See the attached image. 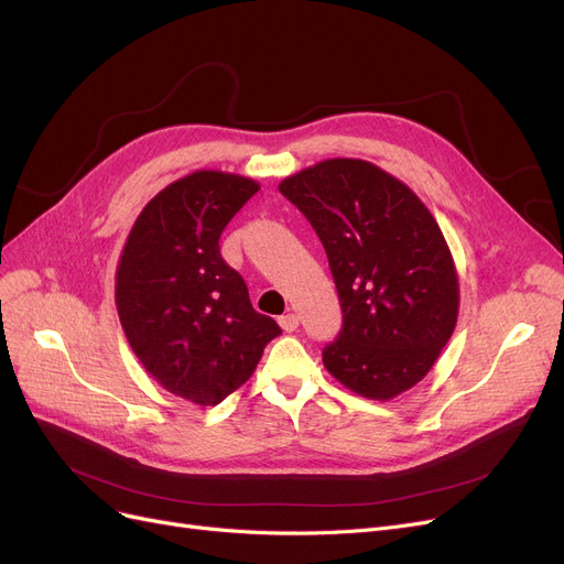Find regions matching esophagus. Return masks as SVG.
Returning <instances> with one entry per match:
<instances>
[{
    "mask_svg": "<svg viewBox=\"0 0 564 564\" xmlns=\"http://www.w3.org/2000/svg\"><path fill=\"white\" fill-rule=\"evenodd\" d=\"M279 324H281L283 332L292 334V332H297V327H300V317L294 313H285V315L279 317Z\"/></svg>",
    "mask_w": 564,
    "mask_h": 564,
    "instance_id": "1",
    "label": "esophagus"
}]
</instances>
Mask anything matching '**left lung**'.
<instances>
[{"label":"left lung","mask_w":564,"mask_h":564,"mask_svg":"<svg viewBox=\"0 0 564 564\" xmlns=\"http://www.w3.org/2000/svg\"><path fill=\"white\" fill-rule=\"evenodd\" d=\"M279 192L327 251L343 329L322 361L343 387L391 400L430 372L451 340L459 283L451 249L423 200L364 160H324Z\"/></svg>","instance_id":"obj_1"}]
</instances>
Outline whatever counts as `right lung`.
Instances as JSON below:
<instances>
[{"label":"right lung","mask_w":564,"mask_h":564,"mask_svg":"<svg viewBox=\"0 0 564 564\" xmlns=\"http://www.w3.org/2000/svg\"><path fill=\"white\" fill-rule=\"evenodd\" d=\"M258 189L224 171L181 177L143 207L118 260L116 308L137 359L169 393L203 406L240 389L281 334L219 253L224 228Z\"/></svg>","instance_id":"add662e5"}]
</instances>
